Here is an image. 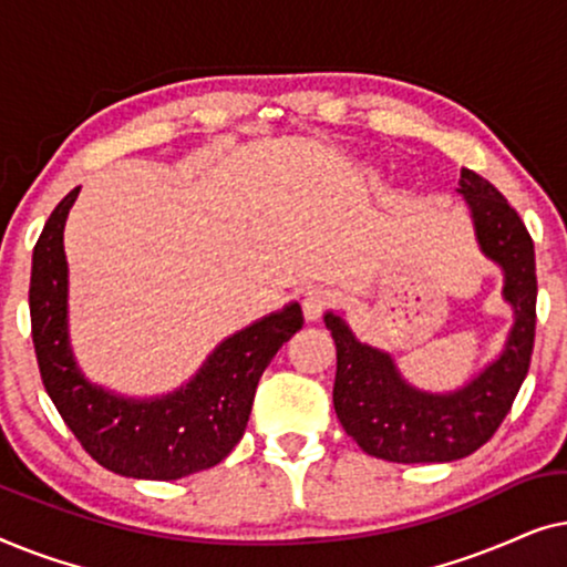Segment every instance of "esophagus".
Segmentation results:
<instances>
[{"instance_id": "34e87169", "label": "esophagus", "mask_w": 567, "mask_h": 567, "mask_svg": "<svg viewBox=\"0 0 567 567\" xmlns=\"http://www.w3.org/2000/svg\"><path fill=\"white\" fill-rule=\"evenodd\" d=\"M332 305V291L324 289V286H315V289H307L305 297H301V309H305L307 320H317L322 317L324 309Z\"/></svg>"}]
</instances>
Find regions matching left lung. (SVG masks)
I'll use <instances>...</instances> for the list:
<instances>
[{"label":"left lung","instance_id":"left-lung-1","mask_svg":"<svg viewBox=\"0 0 567 567\" xmlns=\"http://www.w3.org/2000/svg\"><path fill=\"white\" fill-rule=\"evenodd\" d=\"M480 250L503 270V299L514 307V328L501 355L454 392H425L402 379L390 353L361 343L343 317L324 324L338 351L332 405L348 436L377 460L398 464L454 462L477 452L498 431L526 379L537 324L534 243L522 216L498 188L462 169Z\"/></svg>","mask_w":567,"mask_h":567}]
</instances>
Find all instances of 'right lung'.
<instances>
[{
    "label": "right lung",
    "mask_w": 567,
    "mask_h": 567,
    "mask_svg": "<svg viewBox=\"0 0 567 567\" xmlns=\"http://www.w3.org/2000/svg\"><path fill=\"white\" fill-rule=\"evenodd\" d=\"M80 188L53 208L33 250L30 322L45 392L76 441L105 470L136 480H181L219 464L250 421L270 359L305 317L297 301L214 348L198 374L162 398L134 400L92 384L69 346L64 224Z\"/></svg>",
    "instance_id": "1"
}]
</instances>
